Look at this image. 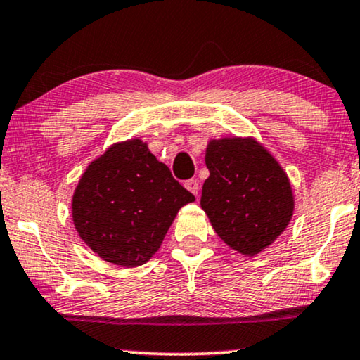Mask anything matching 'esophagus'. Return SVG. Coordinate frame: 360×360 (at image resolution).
<instances>
[{
	"instance_id": "esophagus-1",
	"label": "esophagus",
	"mask_w": 360,
	"mask_h": 360,
	"mask_svg": "<svg viewBox=\"0 0 360 360\" xmlns=\"http://www.w3.org/2000/svg\"><path fill=\"white\" fill-rule=\"evenodd\" d=\"M185 188L190 191V193H193L195 196H198V191H200V181L195 180V179H190L185 181Z\"/></svg>"
}]
</instances>
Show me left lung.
Listing matches in <instances>:
<instances>
[{
	"mask_svg": "<svg viewBox=\"0 0 360 360\" xmlns=\"http://www.w3.org/2000/svg\"><path fill=\"white\" fill-rule=\"evenodd\" d=\"M210 176L201 208L229 248L254 255L274 243L292 219L295 200L287 174L252 137L210 141Z\"/></svg>",
	"mask_w": 360,
	"mask_h": 360,
	"instance_id": "8db88e82",
	"label": "left lung"
}]
</instances>
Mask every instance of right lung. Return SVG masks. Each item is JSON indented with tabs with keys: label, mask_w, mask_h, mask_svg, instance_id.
<instances>
[{
	"label": "right lung",
	"mask_w": 360,
	"mask_h": 360,
	"mask_svg": "<svg viewBox=\"0 0 360 360\" xmlns=\"http://www.w3.org/2000/svg\"><path fill=\"white\" fill-rule=\"evenodd\" d=\"M195 201L141 139L112 144L93 160L72 200L75 229L93 252L121 267L146 264L181 206Z\"/></svg>",
	"instance_id": "right-lung-1"
}]
</instances>
